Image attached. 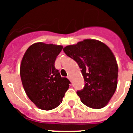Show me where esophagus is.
I'll list each match as a JSON object with an SVG mask.
<instances>
[{
	"mask_svg": "<svg viewBox=\"0 0 133 133\" xmlns=\"http://www.w3.org/2000/svg\"><path fill=\"white\" fill-rule=\"evenodd\" d=\"M67 78H69V79L70 80V79H71V78H70V75H69V76H68V77H67Z\"/></svg>",
	"mask_w": 133,
	"mask_h": 133,
	"instance_id": "esophagus-1",
	"label": "esophagus"
}]
</instances>
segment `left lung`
Listing matches in <instances>:
<instances>
[{"label": "left lung", "instance_id": "8db88e82", "mask_svg": "<svg viewBox=\"0 0 133 133\" xmlns=\"http://www.w3.org/2000/svg\"><path fill=\"white\" fill-rule=\"evenodd\" d=\"M63 50L81 69L85 85L77 92L81 102L92 109L104 107L117 87L118 65L111 50L101 41L85 39Z\"/></svg>", "mask_w": 133, "mask_h": 133}]
</instances>
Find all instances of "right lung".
Here are the masks:
<instances>
[{
  "instance_id": "obj_1",
  "label": "right lung",
  "mask_w": 133,
  "mask_h": 133,
  "mask_svg": "<svg viewBox=\"0 0 133 133\" xmlns=\"http://www.w3.org/2000/svg\"><path fill=\"white\" fill-rule=\"evenodd\" d=\"M63 46L36 43L30 45L21 61L20 75L26 94L38 109L50 110L63 101L70 81L55 67Z\"/></svg>"
}]
</instances>
